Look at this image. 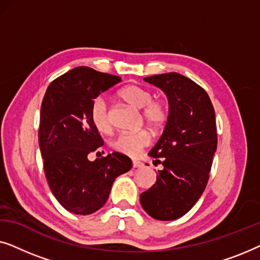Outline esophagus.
Segmentation results:
<instances>
[{
  "mask_svg": "<svg viewBox=\"0 0 260 260\" xmlns=\"http://www.w3.org/2000/svg\"><path fill=\"white\" fill-rule=\"evenodd\" d=\"M133 167L134 168H141V167H143V163L140 161H133Z\"/></svg>",
  "mask_w": 260,
  "mask_h": 260,
  "instance_id": "esophagus-1",
  "label": "esophagus"
}]
</instances>
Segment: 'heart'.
Returning a JSON list of instances; mask_svg holds the SVG:
<instances>
[{
  "mask_svg": "<svg viewBox=\"0 0 260 260\" xmlns=\"http://www.w3.org/2000/svg\"><path fill=\"white\" fill-rule=\"evenodd\" d=\"M120 99L136 109H142L141 116L144 123L151 129L158 130L168 118V108L162 101L152 99V93L148 88L138 85H127L118 92ZM91 120L99 133L111 130L108 104L103 98H97L91 105ZM150 143V134L147 130H136L122 133L112 141L113 150L127 156H137Z\"/></svg>",
  "mask_w": 260,
  "mask_h": 260,
  "instance_id": "heart-1",
  "label": "heart"
}]
</instances>
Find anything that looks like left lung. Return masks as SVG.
I'll return each instance as SVG.
<instances>
[{
    "instance_id": "obj_1",
    "label": "left lung",
    "mask_w": 260,
    "mask_h": 260,
    "mask_svg": "<svg viewBox=\"0 0 260 260\" xmlns=\"http://www.w3.org/2000/svg\"><path fill=\"white\" fill-rule=\"evenodd\" d=\"M169 102L165 131L149 156L163 166L156 183L141 194L151 218L169 221L186 214L204 193L216 150L215 112L207 92L176 72L147 77Z\"/></svg>"
}]
</instances>
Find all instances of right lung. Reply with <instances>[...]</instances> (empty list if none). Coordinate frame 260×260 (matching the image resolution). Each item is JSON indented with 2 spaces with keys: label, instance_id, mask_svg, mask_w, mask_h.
I'll return each mask as SVG.
<instances>
[{
  "label": "right lung",
  "instance_id": "obj_1",
  "mask_svg": "<svg viewBox=\"0 0 260 260\" xmlns=\"http://www.w3.org/2000/svg\"><path fill=\"white\" fill-rule=\"evenodd\" d=\"M120 78L79 66L53 80L40 111L39 145L45 175L59 204L73 214L87 215L108 201L117 176L133 162L120 152L95 161L87 155L104 142L91 120V105Z\"/></svg>",
  "mask_w": 260,
  "mask_h": 260
}]
</instances>
